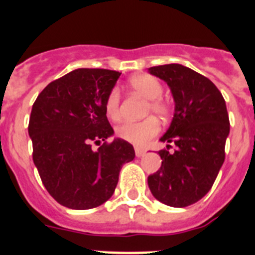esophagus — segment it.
<instances>
[{
  "mask_svg": "<svg viewBox=\"0 0 255 255\" xmlns=\"http://www.w3.org/2000/svg\"><path fill=\"white\" fill-rule=\"evenodd\" d=\"M144 154H145V150H144L143 148L135 147V155H136L138 158H140V157H143Z\"/></svg>",
  "mask_w": 255,
  "mask_h": 255,
  "instance_id": "34e87169",
  "label": "esophagus"
}]
</instances>
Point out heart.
I'll return each mask as SVG.
<instances>
[{
  "instance_id": "obj_1",
  "label": "heart",
  "mask_w": 255,
  "mask_h": 255,
  "mask_svg": "<svg viewBox=\"0 0 255 255\" xmlns=\"http://www.w3.org/2000/svg\"><path fill=\"white\" fill-rule=\"evenodd\" d=\"M132 91L143 96L148 102V111L157 115H164L168 112V105L159 97L163 93V87L158 79L147 74H139L129 80ZM105 111L111 120L117 121L120 119V93L117 89H112L106 98ZM159 132V124L154 117H148L143 121H126L116 129V135L123 140L134 145H145L152 138Z\"/></svg>"
}]
</instances>
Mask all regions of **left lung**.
I'll list each match as a JSON object with an SVG mask.
<instances>
[{
	"label": "left lung",
	"mask_w": 255,
	"mask_h": 255,
	"mask_svg": "<svg viewBox=\"0 0 255 255\" xmlns=\"http://www.w3.org/2000/svg\"><path fill=\"white\" fill-rule=\"evenodd\" d=\"M148 73L170 88L175 112L159 140L176 145L173 153L159 150L161 168L148 176V186L161 203L188 207L211 190L225 161L230 134L226 103L208 78L186 66L162 65L149 67Z\"/></svg>",
	"instance_id": "obj_1"
}]
</instances>
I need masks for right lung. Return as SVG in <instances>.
<instances>
[{
  "mask_svg": "<svg viewBox=\"0 0 255 255\" xmlns=\"http://www.w3.org/2000/svg\"><path fill=\"white\" fill-rule=\"evenodd\" d=\"M121 73L76 69L49 83L37 97L29 120L33 161L44 188L61 206L91 209L114 194L123 164L135 157L130 143L115 138L106 98Z\"/></svg>",
  "mask_w": 255,
  "mask_h": 255,
  "instance_id": "obj_1",
  "label": "right lung"
}]
</instances>
